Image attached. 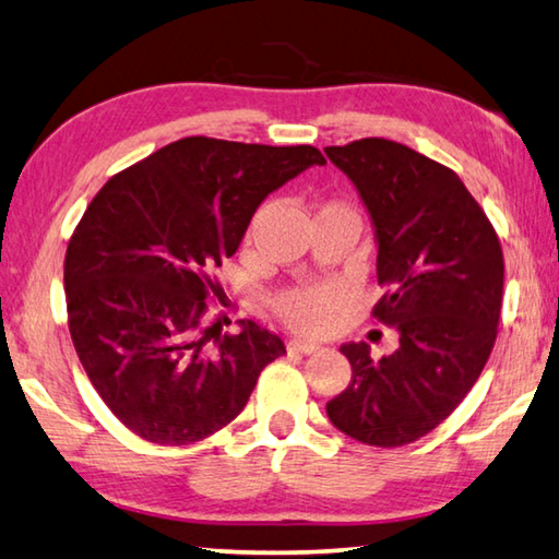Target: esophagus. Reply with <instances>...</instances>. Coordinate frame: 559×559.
Returning <instances> with one entry per match:
<instances>
[{
	"label": "esophagus",
	"instance_id": "esophagus-1",
	"mask_svg": "<svg viewBox=\"0 0 559 559\" xmlns=\"http://www.w3.org/2000/svg\"><path fill=\"white\" fill-rule=\"evenodd\" d=\"M288 349L298 352V354H314L320 347H318V344H312V342H306V340H290Z\"/></svg>",
	"mask_w": 559,
	"mask_h": 559
}]
</instances>
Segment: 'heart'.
Masks as SVG:
<instances>
[{"mask_svg": "<svg viewBox=\"0 0 559 559\" xmlns=\"http://www.w3.org/2000/svg\"><path fill=\"white\" fill-rule=\"evenodd\" d=\"M324 210L344 207L328 205ZM334 306H337V293L332 288H293L276 300V312L293 330L320 334L328 330Z\"/></svg>", "mask_w": 559, "mask_h": 559, "instance_id": "b5f03b06", "label": "heart"}]
</instances>
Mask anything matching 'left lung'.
<instances>
[{"label": "left lung", "instance_id": "1", "mask_svg": "<svg viewBox=\"0 0 559 559\" xmlns=\"http://www.w3.org/2000/svg\"><path fill=\"white\" fill-rule=\"evenodd\" d=\"M324 154L369 212L385 290L371 314L399 332V349L381 359L367 342L342 344L352 381L328 418L364 444L401 448L438 428L479 379L499 328L503 251L479 202L438 160L389 139Z\"/></svg>", "mask_w": 559, "mask_h": 559}]
</instances>
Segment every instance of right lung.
<instances>
[{"mask_svg":"<svg viewBox=\"0 0 559 559\" xmlns=\"http://www.w3.org/2000/svg\"><path fill=\"white\" fill-rule=\"evenodd\" d=\"M310 166L314 146L174 141L105 182L66 251L68 328L99 399L156 444H190L245 408L286 344L251 320L205 322L210 278L253 212Z\"/></svg>","mask_w":559,"mask_h":559,"instance_id":"1","label":"right lung"}]
</instances>
